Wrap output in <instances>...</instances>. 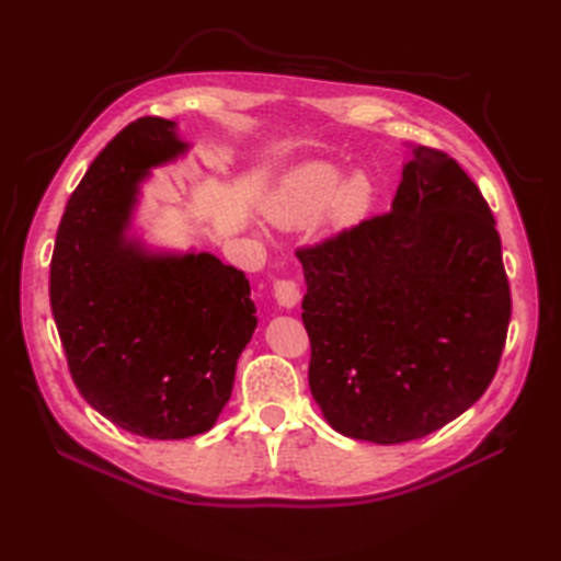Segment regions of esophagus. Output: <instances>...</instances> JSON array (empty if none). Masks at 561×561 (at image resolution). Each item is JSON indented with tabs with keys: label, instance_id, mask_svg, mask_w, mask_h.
<instances>
[{
	"label": "esophagus",
	"instance_id": "esophagus-1",
	"mask_svg": "<svg viewBox=\"0 0 561 561\" xmlns=\"http://www.w3.org/2000/svg\"><path fill=\"white\" fill-rule=\"evenodd\" d=\"M274 299H277V304L282 308H294L296 304H299L301 294H299V287H296V282L291 279H277L274 282Z\"/></svg>",
	"mask_w": 561,
	"mask_h": 561
}]
</instances>
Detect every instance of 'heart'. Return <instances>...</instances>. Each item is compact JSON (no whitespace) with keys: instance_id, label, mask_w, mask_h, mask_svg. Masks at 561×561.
Masks as SVG:
<instances>
[{"instance_id":"b5f03b06","label":"heart","mask_w":561,"mask_h":561,"mask_svg":"<svg viewBox=\"0 0 561 561\" xmlns=\"http://www.w3.org/2000/svg\"><path fill=\"white\" fill-rule=\"evenodd\" d=\"M374 207V185L364 173L347 171L330 161H304L284 173L270 195L265 214L277 226H306L325 209L323 224L330 233L359 226Z\"/></svg>"}]
</instances>
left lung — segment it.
Listing matches in <instances>:
<instances>
[{"label":"left lung","instance_id":"8db88e82","mask_svg":"<svg viewBox=\"0 0 561 561\" xmlns=\"http://www.w3.org/2000/svg\"><path fill=\"white\" fill-rule=\"evenodd\" d=\"M383 217L299 253L308 386L325 422L390 446L482 398L511 318L496 221L450 157L412 147Z\"/></svg>","mask_w":561,"mask_h":561}]
</instances>
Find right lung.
<instances>
[{
    "label": "right lung",
    "instance_id": "obj_1",
    "mask_svg": "<svg viewBox=\"0 0 561 561\" xmlns=\"http://www.w3.org/2000/svg\"><path fill=\"white\" fill-rule=\"evenodd\" d=\"M190 149L173 121L129 123L71 193L50 265L55 325L83 400L159 440L217 424L257 328L241 270L207 250L153 245L137 226L151 169Z\"/></svg>",
    "mask_w": 561,
    "mask_h": 561
}]
</instances>
